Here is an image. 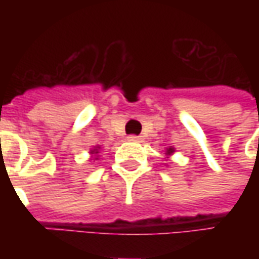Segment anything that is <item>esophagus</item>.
<instances>
[{
	"label": "esophagus",
	"instance_id": "1",
	"mask_svg": "<svg viewBox=\"0 0 259 259\" xmlns=\"http://www.w3.org/2000/svg\"><path fill=\"white\" fill-rule=\"evenodd\" d=\"M127 140L133 141V143H141V141H143V139H141V137H139V136H129V137H127Z\"/></svg>",
	"mask_w": 259,
	"mask_h": 259
}]
</instances>
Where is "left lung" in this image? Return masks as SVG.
Masks as SVG:
<instances>
[{"instance_id": "1", "label": "left lung", "mask_w": 259, "mask_h": 259, "mask_svg": "<svg viewBox=\"0 0 259 259\" xmlns=\"http://www.w3.org/2000/svg\"><path fill=\"white\" fill-rule=\"evenodd\" d=\"M175 154V148L174 147H168L166 151H165V155H166V161H170V157Z\"/></svg>"}]
</instances>
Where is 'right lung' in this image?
Instances as JSON below:
<instances>
[{
	"mask_svg": "<svg viewBox=\"0 0 259 259\" xmlns=\"http://www.w3.org/2000/svg\"><path fill=\"white\" fill-rule=\"evenodd\" d=\"M100 150H101V146H96L93 147L90 150V161L91 162H96V161H98V154H100Z\"/></svg>",
	"mask_w": 259,
	"mask_h": 259,
	"instance_id": "add662e5",
	"label": "right lung"
}]
</instances>
